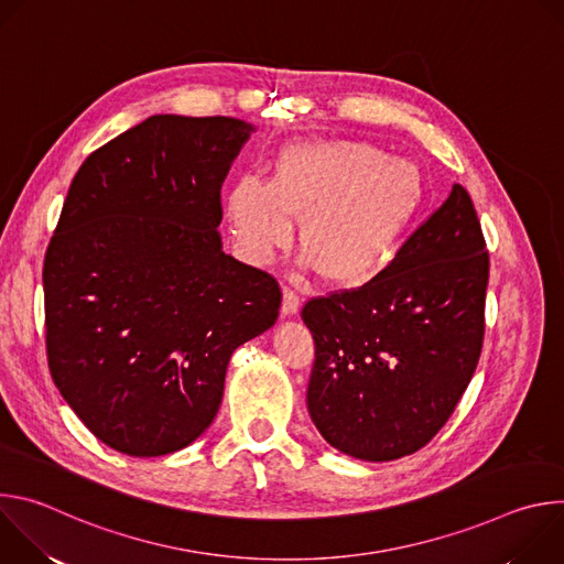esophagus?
Wrapping results in <instances>:
<instances>
[{"label":"esophagus","instance_id":"34e87169","mask_svg":"<svg viewBox=\"0 0 564 564\" xmlns=\"http://www.w3.org/2000/svg\"><path fill=\"white\" fill-rule=\"evenodd\" d=\"M301 307V296L294 290H285L283 292V301H281V316H294Z\"/></svg>","mask_w":564,"mask_h":564}]
</instances>
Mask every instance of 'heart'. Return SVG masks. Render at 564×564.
<instances>
[{"instance_id": "1", "label": "heart", "mask_w": 564, "mask_h": 564, "mask_svg": "<svg viewBox=\"0 0 564 564\" xmlns=\"http://www.w3.org/2000/svg\"><path fill=\"white\" fill-rule=\"evenodd\" d=\"M426 196L422 170L364 140H294L261 183L238 178L223 212L238 257L270 265L292 246V223L305 265L330 285H361L377 276L411 231Z\"/></svg>"}]
</instances>
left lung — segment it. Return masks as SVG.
I'll use <instances>...</instances> for the list:
<instances>
[{"label":"left lung","instance_id":"1","mask_svg":"<svg viewBox=\"0 0 564 564\" xmlns=\"http://www.w3.org/2000/svg\"><path fill=\"white\" fill-rule=\"evenodd\" d=\"M487 283L489 252L473 200L453 185L375 279L307 301V413L321 437L366 462L426 446L475 372Z\"/></svg>","mask_w":564,"mask_h":564}]
</instances>
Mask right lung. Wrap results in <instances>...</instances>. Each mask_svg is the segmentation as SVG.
Wrapping results in <instances>:
<instances>
[{
	"label": "right lung",
	"instance_id": "obj_1",
	"mask_svg": "<svg viewBox=\"0 0 564 564\" xmlns=\"http://www.w3.org/2000/svg\"><path fill=\"white\" fill-rule=\"evenodd\" d=\"M257 131L149 116L77 170L44 257L46 357L107 446L158 457L214 422L231 352L276 324L279 283L223 252L220 187Z\"/></svg>",
	"mask_w": 564,
	"mask_h": 564
}]
</instances>
